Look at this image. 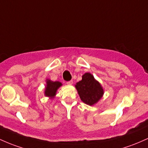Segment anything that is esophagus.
Here are the masks:
<instances>
[{"instance_id": "obj_1", "label": "esophagus", "mask_w": 148, "mask_h": 148, "mask_svg": "<svg viewBox=\"0 0 148 148\" xmlns=\"http://www.w3.org/2000/svg\"><path fill=\"white\" fill-rule=\"evenodd\" d=\"M66 84H69V85H71V84H73V80H70V81H68L67 82H66Z\"/></svg>"}]
</instances>
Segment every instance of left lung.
<instances>
[{
  "label": "left lung",
  "mask_w": 148,
  "mask_h": 148,
  "mask_svg": "<svg viewBox=\"0 0 148 148\" xmlns=\"http://www.w3.org/2000/svg\"><path fill=\"white\" fill-rule=\"evenodd\" d=\"M75 88L81 100L89 106L96 103L104 93L100 83L89 73L83 75L82 80L76 83Z\"/></svg>",
  "instance_id": "1"
}]
</instances>
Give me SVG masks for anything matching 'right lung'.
Returning a JSON list of instances; mask_svg holds the SVG:
<instances>
[{"instance_id":"add662e5","label":"right lung","mask_w":148,"mask_h":148,"mask_svg":"<svg viewBox=\"0 0 148 148\" xmlns=\"http://www.w3.org/2000/svg\"><path fill=\"white\" fill-rule=\"evenodd\" d=\"M47 85L45 89V95L47 97H49L50 99H53L56 95V93L57 89L62 85V84L60 82H53L50 79H46Z\"/></svg>"}]
</instances>
